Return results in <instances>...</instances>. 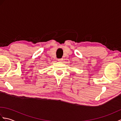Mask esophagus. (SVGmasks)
Returning <instances> with one entry per match:
<instances>
[{
  "label": "esophagus",
  "instance_id": "obj_1",
  "mask_svg": "<svg viewBox=\"0 0 121 121\" xmlns=\"http://www.w3.org/2000/svg\"><path fill=\"white\" fill-rule=\"evenodd\" d=\"M63 60V59L62 58H60V59H58V60L59 61H60V62H61V61H62Z\"/></svg>",
  "mask_w": 121,
  "mask_h": 121
}]
</instances>
